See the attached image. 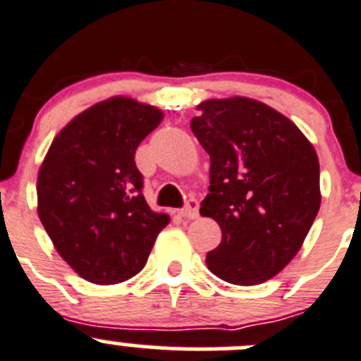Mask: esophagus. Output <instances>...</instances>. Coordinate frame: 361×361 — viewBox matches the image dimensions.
I'll return each instance as SVG.
<instances>
[{
	"label": "esophagus",
	"instance_id": "1",
	"mask_svg": "<svg viewBox=\"0 0 361 361\" xmlns=\"http://www.w3.org/2000/svg\"><path fill=\"white\" fill-rule=\"evenodd\" d=\"M200 207L196 200H189L184 207L180 209V216L185 217V219H198L200 216Z\"/></svg>",
	"mask_w": 361,
	"mask_h": 361
}]
</instances>
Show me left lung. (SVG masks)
Segmentation results:
<instances>
[{
  "label": "left lung",
  "instance_id": "1",
  "mask_svg": "<svg viewBox=\"0 0 361 361\" xmlns=\"http://www.w3.org/2000/svg\"><path fill=\"white\" fill-rule=\"evenodd\" d=\"M198 110L191 130L210 156L200 214L223 231L205 263L226 283L262 284L295 258L316 219L317 154L297 124L256 99H207Z\"/></svg>",
  "mask_w": 361,
  "mask_h": 361
}]
</instances>
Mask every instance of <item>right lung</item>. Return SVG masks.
<instances>
[{"label":"right lung","mask_w":361,"mask_h":361,"mask_svg":"<svg viewBox=\"0 0 361 361\" xmlns=\"http://www.w3.org/2000/svg\"><path fill=\"white\" fill-rule=\"evenodd\" d=\"M161 119L156 106L124 96L96 103L59 131L42 163L38 216L61 258L89 283L137 276L170 223L147 205L135 165Z\"/></svg>","instance_id":"add662e5"}]
</instances>
